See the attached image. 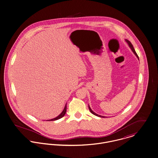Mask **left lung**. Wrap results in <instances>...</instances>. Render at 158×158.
Wrapping results in <instances>:
<instances>
[{
    "label": "left lung",
    "instance_id": "left-lung-1",
    "mask_svg": "<svg viewBox=\"0 0 158 158\" xmlns=\"http://www.w3.org/2000/svg\"><path fill=\"white\" fill-rule=\"evenodd\" d=\"M126 41L127 43V44H129V47H130V48L131 49V50H132V52H134V54L136 56V57L138 58H138V55H137V53H136V52H135V49H134V47H133V45L132 44V43L129 41V40H126ZM88 108H89V110H90V112L93 114H94V115H96V116H98V117H102V118H105V117H104V116H102V115H98V114H96L95 112H94L92 110H91V109L90 108V107H89V106L88 105Z\"/></svg>",
    "mask_w": 158,
    "mask_h": 158
}]
</instances>
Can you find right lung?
<instances>
[{
  "instance_id": "obj_1",
  "label": "right lung",
  "mask_w": 158,
  "mask_h": 158,
  "mask_svg": "<svg viewBox=\"0 0 158 158\" xmlns=\"http://www.w3.org/2000/svg\"><path fill=\"white\" fill-rule=\"evenodd\" d=\"M66 110H67V104L65 105V107H64V109L63 110V111L61 112V114L60 115H58L57 117H56V118H55L49 120V121H55V120H58V119H60L62 117H63L64 116V115H65V113H66Z\"/></svg>"
}]
</instances>
